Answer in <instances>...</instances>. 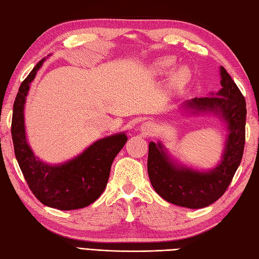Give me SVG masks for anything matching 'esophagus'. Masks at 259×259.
I'll use <instances>...</instances> for the list:
<instances>
[{
	"mask_svg": "<svg viewBox=\"0 0 259 259\" xmlns=\"http://www.w3.org/2000/svg\"><path fill=\"white\" fill-rule=\"evenodd\" d=\"M140 130H141V133H143L144 135H146V136H151V135L155 134L156 128H155L154 123H151V122H145V123L141 124Z\"/></svg>",
	"mask_w": 259,
	"mask_h": 259,
	"instance_id": "1",
	"label": "esophagus"
}]
</instances>
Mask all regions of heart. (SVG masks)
I'll return each mask as SVG.
<instances>
[{
    "label": "heart",
    "instance_id": "b5f03b06",
    "mask_svg": "<svg viewBox=\"0 0 259 259\" xmlns=\"http://www.w3.org/2000/svg\"><path fill=\"white\" fill-rule=\"evenodd\" d=\"M174 65V59L171 57H161L156 60L153 65V69L155 74L157 75H164L168 73ZM192 77L191 69L187 66H181L179 69H176L175 72L171 74L169 78V85L171 89L180 90L190 82Z\"/></svg>",
    "mask_w": 259,
    "mask_h": 259
}]
</instances>
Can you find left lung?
Segmentation results:
<instances>
[{"label":"left lung","instance_id":"1","mask_svg":"<svg viewBox=\"0 0 259 259\" xmlns=\"http://www.w3.org/2000/svg\"><path fill=\"white\" fill-rule=\"evenodd\" d=\"M219 92L205 98H194L182 105L191 114L214 113L224 120L227 138L221 160L214 168L199 170L180 164L161 143H149L148 175L157 194L169 203L189 209H201L224 195L231 183L244 154L246 101L240 90L220 67Z\"/></svg>","mask_w":259,"mask_h":259}]
</instances>
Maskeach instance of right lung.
Here are the masks:
<instances>
[{"label": "right lung", "instance_id": "1", "mask_svg": "<svg viewBox=\"0 0 259 259\" xmlns=\"http://www.w3.org/2000/svg\"><path fill=\"white\" fill-rule=\"evenodd\" d=\"M44 62L45 58L21 83L14 101L11 133L15 158L30 190L42 204L64 211L82 209L103 193L111 166L128 137L125 133L104 137L62 164L50 165L39 159L25 137L24 104L30 84Z\"/></svg>", "mask_w": 259, "mask_h": 259}]
</instances>
